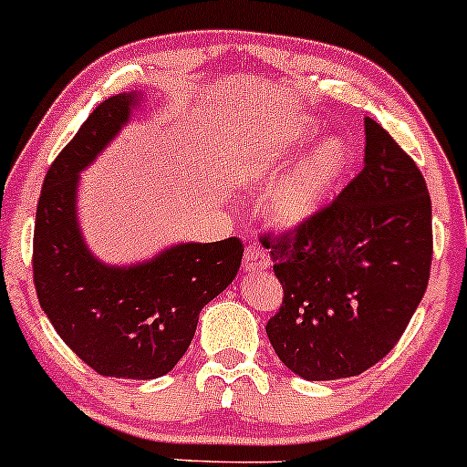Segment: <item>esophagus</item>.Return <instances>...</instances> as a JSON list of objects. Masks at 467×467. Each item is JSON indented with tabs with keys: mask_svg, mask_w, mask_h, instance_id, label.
I'll return each instance as SVG.
<instances>
[{
	"mask_svg": "<svg viewBox=\"0 0 467 467\" xmlns=\"http://www.w3.org/2000/svg\"><path fill=\"white\" fill-rule=\"evenodd\" d=\"M269 265H271L269 254H266L262 247H258V244H249V247L244 249L243 269L247 271V274H255V271L269 269Z\"/></svg>",
	"mask_w": 467,
	"mask_h": 467,
	"instance_id": "34e87169",
	"label": "esophagus"
}]
</instances>
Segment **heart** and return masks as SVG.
Masks as SVG:
<instances>
[{
  "mask_svg": "<svg viewBox=\"0 0 467 467\" xmlns=\"http://www.w3.org/2000/svg\"><path fill=\"white\" fill-rule=\"evenodd\" d=\"M316 139L317 130L313 125H296L286 136L289 150L277 154H291ZM348 163L350 151L347 143L339 139H328L271 190L266 198V213L282 227H297L306 223L328 201L337 182L342 181L344 171L348 170Z\"/></svg>",
  "mask_w": 467,
  "mask_h": 467,
  "instance_id": "1",
  "label": "heart"
}]
</instances>
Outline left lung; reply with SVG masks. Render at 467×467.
<instances>
[{"mask_svg": "<svg viewBox=\"0 0 467 467\" xmlns=\"http://www.w3.org/2000/svg\"><path fill=\"white\" fill-rule=\"evenodd\" d=\"M364 125V170L293 232L260 238L285 291L266 335L282 364L308 381L355 377L384 359L431 277L426 181L377 120Z\"/></svg>", "mask_w": 467, "mask_h": 467, "instance_id": "8db88e82", "label": "left lung"}]
</instances>
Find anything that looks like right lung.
I'll list each match as a JSON object with an SVG mask.
<instances>
[{"instance_id":"right-lung-1","label":"right lung","mask_w":467,"mask_h":467,"mask_svg":"<svg viewBox=\"0 0 467 467\" xmlns=\"http://www.w3.org/2000/svg\"><path fill=\"white\" fill-rule=\"evenodd\" d=\"M136 106V92L109 97L50 165L36 202L33 277L41 308L77 358L103 377L154 379L185 355L202 306L232 285L243 243L176 244L132 266L90 254L77 223L78 174Z\"/></svg>"}]
</instances>
